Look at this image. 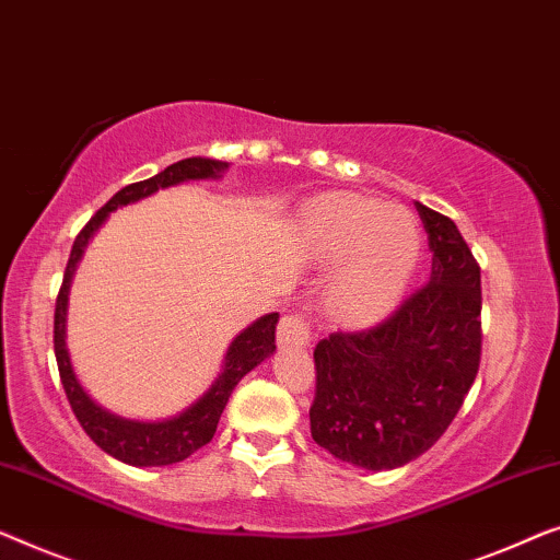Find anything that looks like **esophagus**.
Masks as SVG:
<instances>
[{
	"label": "esophagus",
	"instance_id": "obj_1",
	"mask_svg": "<svg viewBox=\"0 0 560 560\" xmlns=\"http://www.w3.org/2000/svg\"><path fill=\"white\" fill-rule=\"evenodd\" d=\"M277 340L281 348H306L310 345L312 332L302 314H283L279 322Z\"/></svg>",
	"mask_w": 560,
	"mask_h": 560
}]
</instances>
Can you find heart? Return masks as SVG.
Masks as SVG:
<instances>
[{
  "label": "heart",
  "instance_id": "1",
  "mask_svg": "<svg viewBox=\"0 0 560 560\" xmlns=\"http://www.w3.org/2000/svg\"><path fill=\"white\" fill-rule=\"evenodd\" d=\"M304 233L319 264H340L325 304L345 325H370L404 294L419 261L421 238L404 210L362 195H327L304 208Z\"/></svg>",
  "mask_w": 560,
  "mask_h": 560
}]
</instances>
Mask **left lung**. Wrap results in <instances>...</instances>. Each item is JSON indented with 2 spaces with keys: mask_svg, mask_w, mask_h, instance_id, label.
Here are the masks:
<instances>
[{
  "mask_svg": "<svg viewBox=\"0 0 560 560\" xmlns=\"http://www.w3.org/2000/svg\"><path fill=\"white\" fill-rule=\"evenodd\" d=\"M431 277L388 319L332 332L314 348L312 439L362 469H396L429 452L459 413L482 355L479 264L452 218L416 202Z\"/></svg>",
  "mask_w": 560,
  "mask_h": 560,
  "instance_id": "8db88e82",
  "label": "left lung"
}]
</instances>
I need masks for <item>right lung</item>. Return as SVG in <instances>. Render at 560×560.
<instances>
[{
  "mask_svg": "<svg viewBox=\"0 0 560 560\" xmlns=\"http://www.w3.org/2000/svg\"><path fill=\"white\" fill-rule=\"evenodd\" d=\"M228 170V162L218 160H205V156H190V160L170 164L167 170L160 175L141 179V183L126 185L93 215L81 233L75 235L73 248H70V258L62 273V287L58 291V302H55V329H52V342H55V360H58L60 381L66 388V396L73 408L75 419L81 421L85 434H89L96 444L104 448L106 454H112L114 459L131 467H164V464H177L187 459V456L198 452L200 446L208 444L215 434L220 413L231 398V393L238 381L246 373H250L256 365L273 355L277 350V322L279 314L271 312L266 317L256 319L254 325L243 329V332L231 342V348L225 352L223 370L215 377V383L202 393V398L195 400L190 408H185L183 413L167 421H131L121 419L112 411H106L104 406H98L89 393L83 390L81 381H78L73 362H70V352L66 345V317H68V294H70V281L78 269L85 246L93 238V233L106 223L108 212L124 205L137 202L141 198H149L156 190L164 187L187 183V179H215Z\"/></svg>",
  "mask_w": 560,
  "mask_h": 560,
  "instance_id": "add662e5",
  "label": "right lung"
}]
</instances>
